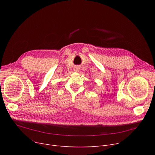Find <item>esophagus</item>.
<instances>
[{
    "label": "esophagus",
    "instance_id": "obj_1",
    "mask_svg": "<svg viewBox=\"0 0 155 155\" xmlns=\"http://www.w3.org/2000/svg\"><path fill=\"white\" fill-rule=\"evenodd\" d=\"M74 70H75V71H78V70H78V68H75L74 69Z\"/></svg>",
    "mask_w": 155,
    "mask_h": 155
}]
</instances>
